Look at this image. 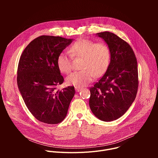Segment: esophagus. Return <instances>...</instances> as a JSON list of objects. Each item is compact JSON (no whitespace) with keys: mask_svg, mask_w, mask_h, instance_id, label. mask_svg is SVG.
Listing matches in <instances>:
<instances>
[{"mask_svg":"<svg viewBox=\"0 0 158 158\" xmlns=\"http://www.w3.org/2000/svg\"><path fill=\"white\" fill-rule=\"evenodd\" d=\"M81 89H82V87H78V86H76L75 87V90L76 91V92L81 91Z\"/></svg>","mask_w":158,"mask_h":158,"instance_id":"34e87169","label":"esophagus"}]
</instances>
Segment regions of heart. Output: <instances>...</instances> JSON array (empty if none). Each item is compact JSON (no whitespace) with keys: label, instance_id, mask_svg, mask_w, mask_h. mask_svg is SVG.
Instances as JSON below:
<instances>
[{"label":"heart","instance_id":"b5f03b06","mask_svg":"<svg viewBox=\"0 0 158 158\" xmlns=\"http://www.w3.org/2000/svg\"><path fill=\"white\" fill-rule=\"evenodd\" d=\"M69 52L59 54L56 63L60 72L68 74L72 70L71 56L82 58V70L71 73L66 79L67 84L82 87L93 81L96 76L103 75L107 71L110 60V51L107 45L102 42L79 39L69 48Z\"/></svg>","mask_w":158,"mask_h":158}]
</instances>
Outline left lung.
<instances>
[{
  "mask_svg": "<svg viewBox=\"0 0 158 158\" xmlns=\"http://www.w3.org/2000/svg\"><path fill=\"white\" fill-rule=\"evenodd\" d=\"M107 44L110 62L103 76L90 88L89 106L101 121H114L125 114L138 89L137 59L130 45L109 32L97 34Z\"/></svg>",
  "mask_w": 158,
  "mask_h": 158,
  "instance_id": "obj_1",
  "label": "left lung"
}]
</instances>
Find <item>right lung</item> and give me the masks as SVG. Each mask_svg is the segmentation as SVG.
I'll return each mask as SVG.
<instances>
[{
	"label": "right lung",
	"instance_id": "right-lung-1",
	"mask_svg": "<svg viewBox=\"0 0 158 158\" xmlns=\"http://www.w3.org/2000/svg\"><path fill=\"white\" fill-rule=\"evenodd\" d=\"M72 41L59 36L41 35L31 41L20 56L18 87L29 110L40 122L61 123L75 94L74 86L57 89L64 82L57 57Z\"/></svg>",
	"mask_w": 158,
	"mask_h": 158
}]
</instances>
